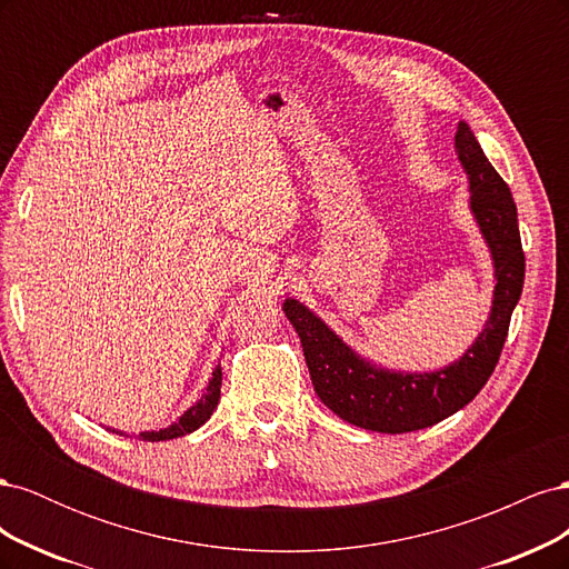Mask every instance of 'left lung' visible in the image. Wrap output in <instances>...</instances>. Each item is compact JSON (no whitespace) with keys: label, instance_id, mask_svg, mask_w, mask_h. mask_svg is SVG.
<instances>
[{"label":"left lung","instance_id":"1","mask_svg":"<svg viewBox=\"0 0 569 569\" xmlns=\"http://www.w3.org/2000/svg\"><path fill=\"white\" fill-rule=\"evenodd\" d=\"M456 157L468 176V209L493 268V295L481 332L453 363L435 370H396L349 347L301 301L287 297L282 311L295 327L313 389L335 416L382 435L432 427L468 406L491 377L525 284V253L510 187L496 173L472 128L460 120Z\"/></svg>","mask_w":569,"mask_h":569}]
</instances>
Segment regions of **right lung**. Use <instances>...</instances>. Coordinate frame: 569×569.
<instances>
[{
	"label": "right lung",
	"mask_w": 569,
	"mask_h": 569,
	"mask_svg": "<svg viewBox=\"0 0 569 569\" xmlns=\"http://www.w3.org/2000/svg\"><path fill=\"white\" fill-rule=\"evenodd\" d=\"M220 382H222V370H220V366H216L209 385H206V391L201 393V399L189 406L176 422H170L163 429H149V432L134 435V439H142V441H168V439H178V437H184V435H192L194 429H199L206 420H209L213 416V410L218 408ZM111 432L126 437V432H120V429H111Z\"/></svg>",
	"instance_id": "add662e5"
}]
</instances>
